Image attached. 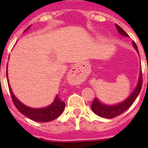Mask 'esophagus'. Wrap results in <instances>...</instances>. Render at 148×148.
I'll return each mask as SVG.
<instances>
[{
	"label": "esophagus",
	"mask_w": 148,
	"mask_h": 148,
	"mask_svg": "<svg viewBox=\"0 0 148 148\" xmlns=\"http://www.w3.org/2000/svg\"><path fill=\"white\" fill-rule=\"evenodd\" d=\"M68 76L71 80H78L79 75L78 74V71L75 67H73L68 73Z\"/></svg>",
	"instance_id": "obj_1"
}]
</instances>
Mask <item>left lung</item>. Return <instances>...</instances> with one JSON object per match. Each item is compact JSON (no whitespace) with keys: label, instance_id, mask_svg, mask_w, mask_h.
<instances>
[{"label":"left lung","instance_id":"left-lung-1","mask_svg":"<svg viewBox=\"0 0 148 148\" xmlns=\"http://www.w3.org/2000/svg\"><path fill=\"white\" fill-rule=\"evenodd\" d=\"M116 27L117 30L119 31L120 34L121 35H124V36H128L127 34L125 32V31L122 29L121 27H120L119 26L116 24ZM133 47H135V49L138 51V48H137V46L136 44V43L134 41H133ZM142 69H141L140 72V76H139V80H138V84H137V87H136L135 90L133 91V93L127 98L125 101H124L123 102L120 103L119 104H116L114 106H108L105 105V104H103L101 103H100L99 101L97 99H94L92 103V105H91V108H92V111L96 115L99 116L100 117H103V118L106 119H112L115 118L116 116H119L121 113H123L124 112L127 110L128 108H130V106L133 104V103L135 101V100L136 99L137 96L138 95L139 92L141 91V89H142Z\"/></svg>","mask_w":148,"mask_h":148}]
</instances>
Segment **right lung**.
I'll return each instance as SVG.
<instances>
[{"mask_svg":"<svg viewBox=\"0 0 148 148\" xmlns=\"http://www.w3.org/2000/svg\"><path fill=\"white\" fill-rule=\"evenodd\" d=\"M28 29L29 27L27 28V29ZM6 77H7V75H6ZM7 82L9 83L8 77ZM8 85H9L12 100L13 104H15V108L18 110V111L21 113L29 118L30 119L33 120V121H39V122H47V121H53V120L56 119V118H58L64 110L65 102L63 101L61 99H60L58 95H56L54 102L47 108H41V109H34V108H29L27 106H25L24 104H22L21 101H19L17 99V98L12 92L10 84H8Z\"/></svg>","mask_w":148,"mask_h":148,"instance_id":"right-lung-1","label":"right lung"}]
</instances>
